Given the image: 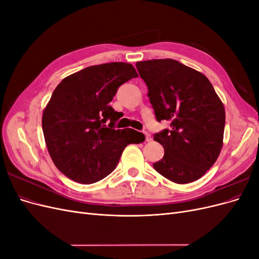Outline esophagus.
I'll return each mask as SVG.
<instances>
[{"mask_svg":"<svg viewBox=\"0 0 259 259\" xmlns=\"http://www.w3.org/2000/svg\"><path fill=\"white\" fill-rule=\"evenodd\" d=\"M144 134H145V136H146V142H150L151 140V136H150V134H149L148 132H144Z\"/></svg>","mask_w":259,"mask_h":259,"instance_id":"1","label":"esophagus"}]
</instances>
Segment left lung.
I'll use <instances>...</instances> for the list:
<instances>
[{"mask_svg": "<svg viewBox=\"0 0 259 259\" xmlns=\"http://www.w3.org/2000/svg\"><path fill=\"white\" fill-rule=\"evenodd\" d=\"M136 68L148 86L156 120L170 121V130L154 134L164 148L154 169L176 184L201 178L223 148L226 113L213 85L174 59L138 61Z\"/></svg>", "mask_w": 259, "mask_h": 259, "instance_id": "8db88e82", "label": "left lung"}]
</instances>
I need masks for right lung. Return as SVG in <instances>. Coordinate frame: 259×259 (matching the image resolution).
Returning <instances> with one entry per match:
<instances>
[{
  "mask_svg": "<svg viewBox=\"0 0 259 259\" xmlns=\"http://www.w3.org/2000/svg\"><path fill=\"white\" fill-rule=\"evenodd\" d=\"M138 74L126 62L91 66L65 77L45 107L42 127L56 167L68 178L89 185L116 167L123 150L145 135L114 130L120 112L109 106L117 89Z\"/></svg>",
  "mask_w": 259,
  "mask_h": 259,
  "instance_id": "right-lung-1",
  "label": "right lung"
}]
</instances>
